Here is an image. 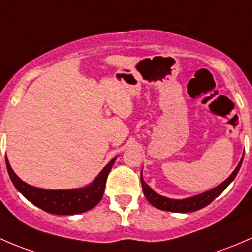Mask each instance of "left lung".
Segmentation results:
<instances>
[{
	"label": "left lung",
	"instance_id": "8db88e82",
	"mask_svg": "<svg viewBox=\"0 0 252 252\" xmlns=\"http://www.w3.org/2000/svg\"><path fill=\"white\" fill-rule=\"evenodd\" d=\"M243 159H244V155L240 160V162L238 164L235 170L233 171L232 175L224 181V182L217 186L216 188L211 189V190H207L205 193L199 194V195L195 196H190V198H187V199H170V198H166V196L160 195V194L155 193L147 183L144 182L143 180V176L141 173V182H142V188H143V193L147 198V200L149 201L153 206L158 207L160 210H164V211H171V212H193L196 211V210H200L203 207L207 206L211 201H214L220 194L229 186V183L232 182L233 180L235 178L237 173L239 172L240 170V166L243 164Z\"/></svg>",
	"mask_w": 252,
	"mask_h": 252
}]
</instances>
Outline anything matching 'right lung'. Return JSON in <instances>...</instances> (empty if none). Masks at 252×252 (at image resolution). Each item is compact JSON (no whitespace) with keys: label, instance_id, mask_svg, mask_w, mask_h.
Returning a JSON list of instances; mask_svg holds the SVG:
<instances>
[{"label":"right lung","instance_id":"right-lung-1","mask_svg":"<svg viewBox=\"0 0 252 252\" xmlns=\"http://www.w3.org/2000/svg\"><path fill=\"white\" fill-rule=\"evenodd\" d=\"M116 158L103 168L99 175L87 187L66 190H48L32 187L20 180L10 167L8 159L6 158L7 171L14 187L23 194L30 203L42 209L43 211L53 215H75L93 209L102 199L104 194L105 182Z\"/></svg>","mask_w":252,"mask_h":252}]
</instances>
